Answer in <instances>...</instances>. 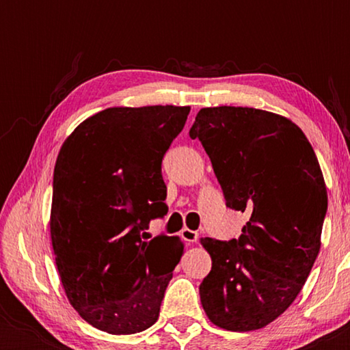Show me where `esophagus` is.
I'll return each mask as SVG.
<instances>
[{"label":"esophagus","instance_id":"1","mask_svg":"<svg viewBox=\"0 0 350 350\" xmlns=\"http://www.w3.org/2000/svg\"><path fill=\"white\" fill-rule=\"evenodd\" d=\"M181 237H183L185 242L194 243V242H198L199 234H198V231H193V229H189V228H183L181 229Z\"/></svg>","mask_w":350,"mask_h":350}]
</instances>
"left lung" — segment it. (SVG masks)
I'll return each mask as SVG.
<instances>
[{
	"label": "left lung",
	"mask_w": 350,
	"mask_h": 350,
	"mask_svg": "<svg viewBox=\"0 0 350 350\" xmlns=\"http://www.w3.org/2000/svg\"><path fill=\"white\" fill-rule=\"evenodd\" d=\"M189 135L228 207L248 215L239 239H200L212 258L200 303L228 332L265 328L298 296L322 245L328 196L317 156L288 118L248 107L202 108Z\"/></svg>",
	"instance_id": "1"
}]
</instances>
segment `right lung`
Wrapping results in <instances>:
<instances>
[{
	"instance_id": "right-lung-1",
	"label": "right lung",
	"mask_w": 350,
	"mask_h": 350,
	"mask_svg": "<svg viewBox=\"0 0 350 350\" xmlns=\"http://www.w3.org/2000/svg\"><path fill=\"white\" fill-rule=\"evenodd\" d=\"M189 107H113L66 137L54 167L51 239L70 304L109 334L145 332L159 317L185 252L145 232L167 213L162 157Z\"/></svg>"
}]
</instances>
